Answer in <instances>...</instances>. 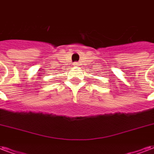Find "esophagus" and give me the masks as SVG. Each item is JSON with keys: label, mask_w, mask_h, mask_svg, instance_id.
<instances>
[{"label": "esophagus", "mask_w": 154, "mask_h": 154, "mask_svg": "<svg viewBox=\"0 0 154 154\" xmlns=\"http://www.w3.org/2000/svg\"><path fill=\"white\" fill-rule=\"evenodd\" d=\"M73 65H74V66H75V67H77V66H79V63H74Z\"/></svg>", "instance_id": "34e87169"}]
</instances>
